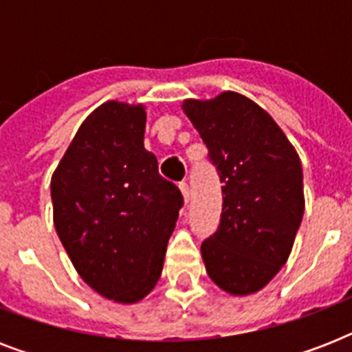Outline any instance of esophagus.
Masks as SVG:
<instances>
[{
    "label": "esophagus",
    "mask_w": 352,
    "mask_h": 352,
    "mask_svg": "<svg viewBox=\"0 0 352 352\" xmlns=\"http://www.w3.org/2000/svg\"><path fill=\"white\" fill-rule=\"evenodd\" d=\"M179 188H181V192H182V197H184V203H190V195H192V193H190V186H188V182H181V184H179Z\"/></svg>",
    "instance_id": "1"
}]
</instances>
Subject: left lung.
I'll list each match as a JSON object with an SVG mask.
<instances>
[{"label": "left lung", "mask_w": 352, "mask_h": 352, "mask_svg": "<svg viewBox=\"0 0 352 352\" xmlns=\"http://www.w3.org/2000/svg\"><path fill=\"white\" fill-rule=\"evenodd\" d=\"M182 111L223 182L219 228L201 245L206 272L228 294H254L287 263L301 225L300 157L274 118L239 93L188 98Z\"/></svg>", "instance_id": "left-lung-1"}]
</instances>
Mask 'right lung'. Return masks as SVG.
Here are the masks:
<instances>
[{
    "label": "right lung",
    "instance_id": "add662e5",
    "mask_svg": "<svg viewBox=\"0 0 352 352\" xmlns=\"http://www.w3.org/2000/svg\"><path fill=\"white\" fill-rule=\"evenodd\" d=\"M146 109L109 100L82 122L52 173L54 228L76 272L117 303L153 290L182 193L144 148Z\"/></svg>",
    "mask_w": 352,
    "mask_h": 352
}]
</instances>
